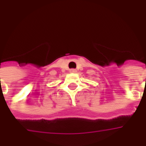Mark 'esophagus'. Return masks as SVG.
Segmentation results:
<instances>
[{"instance_id": "1", "label": "esophagus", "mask_w": 146, "mask_h": 146, "mask_svg": "<svg viewBox=\"0 0 146 146\" xmlns=\"http://www.w3.org/2000/svg\"><path fill=\"white\" fill-rule=\"evenodd\" d=\"M70 73H76V70H75V69H71V70H70Z\"/></svg>"}]
</instances>
